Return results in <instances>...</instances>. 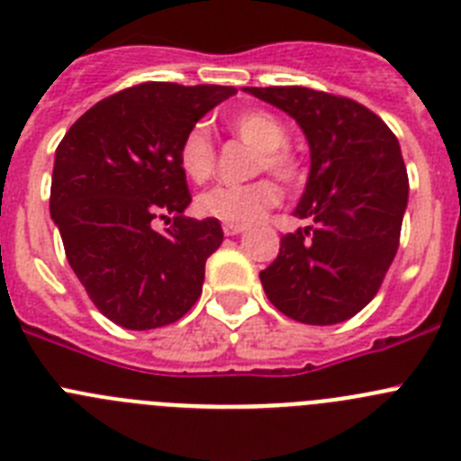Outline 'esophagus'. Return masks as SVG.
Segmentation results:
<instances>
[{
	"label": "esophagus",
	"mask_w": 461,
	"mask_h": 461,
	"mask_svg": "<svg viewBox=\"0 0 461 461\" xmlns=\"http://www.w3.org/2000/svg\"><path fill=\"white\" fill-rule=\"evenodd\" d=\"M243 230H245V225H234V222H225V225H222V231H225L227 236H236V234H240Z\"/></svg>",
	"instance_id": "34e87169"
}]
</instances>
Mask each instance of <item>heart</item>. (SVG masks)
Wrapping results in <instances>:
<instances>
[{"instance_id":"1","label":"heart","mask_w":461,"mask_h":461,"mask_svg":"<svg viewBox=\"0 0 461 461\" xmlns=\"http://www.w3.org/2000/svg\"><path fill=\"white\" fill-rule=\"evenodd\" d=\"M227 129L234 136L259 149L257 170L273 172L282 182H294L298 177V158L284 148L289 140L286 127L268 111H243L227 118ZM177 166L184 177L193 184L209 182L216 167V149L211 143V133L204 124H195L184 133L177 148ZM279 202V188L270 179L243 184V186H216L202 193L195 200L197 211L206 218L222 222L257 221L270 206Z\"/></svg>"}]
</instances>
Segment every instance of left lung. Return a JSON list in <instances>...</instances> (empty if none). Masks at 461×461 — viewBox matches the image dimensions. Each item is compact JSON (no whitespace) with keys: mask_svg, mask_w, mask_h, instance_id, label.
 <instances>
[{"mask_svg":"<svg viewBox=\"0 0 461 461\" xmlns=\"http://www.w3.org/2000/svg\"><path fill=\"white\" fill-rule=\"evenodd\" d=\"M291 115L307 136L309 179L286 234L259 277L270 303L307 325H337L375 298L398 252L410 182L398 139L359 102L303 88H243Z\"/></svg>","mask_w":461,"mask_h":461,"instance_id":"obj_1","label":"left lung"}]
</instances>
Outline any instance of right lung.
Masks as SVG:
<instances>
[{
  "instance_id": "obj_1",
  "label": "right lung",
  "mask_w": 461,
  "mask_h": 461,
  "mask_svg": "<svg viewBox=\"0 0 461 461\" xmlns=\"http://www.w3.org/2000/svg\"><path fill=\"white\" fill-rule=\"evenodd\" d=\"M231 95L234 86H131L86 111L56 148L51 221L88 298L120 328H163L200 298L222 227L184 216L177 148ZM157 217L166 232L153 230Z\"/></svg>"
}]
</instances>
